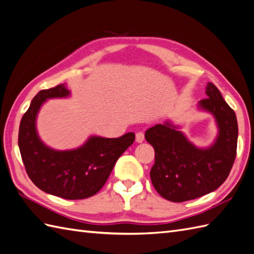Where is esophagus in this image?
Masks as SVG:
<instances>
[{
	"mask_svg": "<svg viewBox=\"0 0 254 254\" xmlns=\"http://www.w3.org/2000/svg\"><path fill=\"white\" fill-rule=\"evenodd\" d=\"M135 141H137L138 143H142V142L144 141V133L142 131H138L135 133Z\"/></svg>",
	"mask_w": 254,
	"mask_h": 254,
	"instance_id": "1",
	"label": "esophagus"
}]
</instances>
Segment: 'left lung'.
Segmentation results:
<instances>
[{
  "instance_id": "left-lung-1",
  "label": "left lung",
  "mask_w": 254,
  "mask_h": 254,
  "mask_svg": "<svg viewBox=\"0 0 254 254\" xmlns=\"http://www.w3.org/2000/svg\"><path fill=\"white\" fill-rule=\"evenodd\" d=\"M206 95L197 109L211 114L218 128L210 145H195L181 126L169 120L145 131L146 141L155 151L151 180L165 199L182 202L198 198L215 190L230 175L237 150L236 114L212 83L207 84Z\"/></svg>"
}]
</instances>
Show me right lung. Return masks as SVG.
Segmentation results:
<instances>
[{
    "label": "right lung",
    "instance_id": "right-lung-1",
    "mask_svg": "<svg viewBox=\"0 0 254 254\" xmlns=\"http://www.w3.org/2000/svg\"><path fill=\"white\" fill-rule=\"evenodd\" d=\"M66 84L38 92L22 116L18 145L27 174L36 187L64 199H84L97 194L107 182L116 160L134 141V133L120 138L90 135L84 144L59 151L40 138L36 119L49 99L69 98Z\"/></svg>",
    "mask_w": 254,
    "mask_h": 254
}]
</instances>
